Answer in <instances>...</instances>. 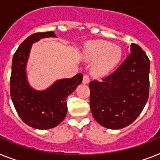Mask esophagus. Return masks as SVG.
Returning <instances> with one entry per match:
<instances>
[{
	"label": "esophagus",
	"instance_id": "34e87169",
	"mask_svg": "<svg viewBox=\"0 0 160 160\" xmlns=\"http://www.w3.org/2000/svg\"><path fill=\"white\" fill-rule=\"evenodd\" d=\"M89 82H90L89 76H88V74H85L84 76H83L82 82L84 83V84H88V83H89Z\"/></svg>",
	"mask_w": 160,
	"mask_h": 160
}]
</instances>
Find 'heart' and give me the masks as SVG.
<instances>
[{
    "mask_svg": "<svg viewBox=\"0 0 160 160\" xmlns=\"http://www.w3.org/2000/svg\"><path fill=\"white\" fill-rule=\"evenodd\" d=\"M122 54V49L117 45L104 41H96L87 45L83 56L87 61L96 60L92 72L96 76L104 77L116 68L121 60Z\"/></svg>",
    "mask_w": 160,
    "mask_h": 160,
    "instance_id": "heart-1",
    "label": "heart"
}]
</instances>
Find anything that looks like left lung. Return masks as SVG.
Wrapping results in <instances>:
<instances>
[{
	"instance_id": "1",
	"label": "left lung",
	"mask_w": 160,
	"mask_h": 160,
	"mask_svg": "<svg viewBox=\"0 0 160 160\" xmlns=\"http://www.w3.org/2000/svg\"><path fill=\"white\" fill-rule=\"evenodd\" d=\"M150 65L146 52L132 43L131 54L114 72L90 82V107L98 123L121 129L137 119L148 101Z\"/></svg>"
}]
</instances>
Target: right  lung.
<instances>
[{"label":"right lung","mask_w":160,"mask_h":160,"mask_svg":"<svg viewBox=\"0 0 160 160\" xmlns=\"http://www.w3.org/2000/svg\"><path fill=\"white\" fill-rule=\"evenodd\" d=\"M55 38L54 32H36L26 38L17 49L12 60L10 96L20 118L36 129L53 128L64 119L67 97L82 81V74L59 79L44 91H37L28 82L26 64L32 45L42 38Z\"/></svg>","instance_id":"add662e5"}]
</instances>
